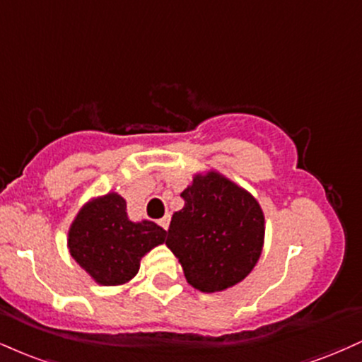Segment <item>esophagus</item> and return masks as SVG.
Instances as JSON below:
<instances>
[{
	"mask_svg": "<svg viewBox=\"0 0 362 362\" xmlns=\"http://www.w3.org/2000/svg\"><path fill=\"white\" fill-rule=\"evenodd\" d=\"M158 224L162 226V228H163L165 230H167V229H168V226H170V214H167L165 217H162V219L158 221Z\"/></svg>",
	"mask_w": 362,
	"mask_h": 362,
	"instance_id": "esophagus-1",
	"label": "esophagus"
}]
</instances>
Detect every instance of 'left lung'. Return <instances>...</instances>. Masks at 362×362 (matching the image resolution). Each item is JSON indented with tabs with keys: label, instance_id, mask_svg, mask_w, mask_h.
Returning <instances> with one entry per match:
<instances>
[{
	"label": "left lung",
	"instance_id": "left-lung-1",
	"mask_svg": "<svg viewBox=\"0 0 362 362\" xmlns=\"http://www.w3.org/2000/svg\"><path fill=\"white\" fill-rule=\"evenodd\" d=\"M167 246L187 283L204 293L238 285L258 263L264 245V214L252 195L217 170L195 173L180 194Z\"/></svg>",
	"mask_w": 362,
	"mask_h": 362
}]
</instances>
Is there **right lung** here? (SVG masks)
Here are the masks:
<instances>
[{"label":"right lung","instance_id":"1","mask_svg":"<svg viewBox=\"0 0 362 362\" xmlns=\"http://www.w3.org/2000/svg\"><path fill=\"white\" fill-rule=\"evenodd\" d=\"M165 239L167 230L158 224L129 221L126 200L117 192H107L81 207L69 228L67 247L98 285L117 286L132 281L143 256Z\"/></svg>","mask_w":362,"mask_h":362}]
</instances>
